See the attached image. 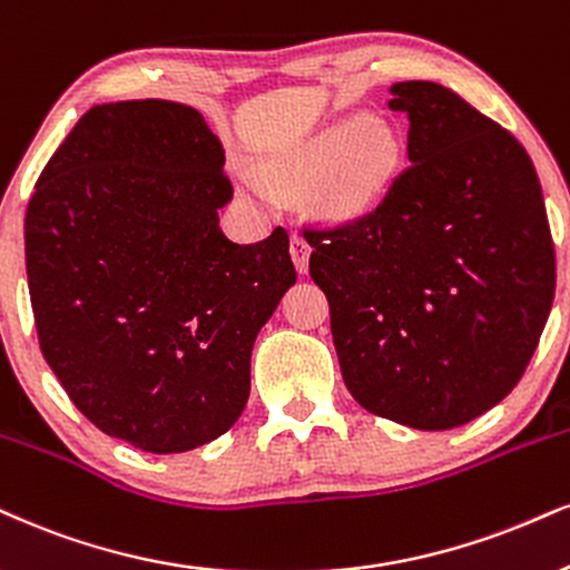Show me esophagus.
Listing matches in <instances>:
<instances>
[{"mask_svg": "<svg viewBox=\"0 0 570 570\" xmlns=\"http://www.w3.org/2000/svg\"><path fill=\"white\" fill-rule=\"evenodd\" d=\"M308 253H312V245L306 243V237L293 235L291 237V256H293V264H296L298 274H306V269H308Z\"/></svg>", "mask_w": 570, "mask_h": 570, "instance_id": "obj_1", "label": "esophagus"}]
</instances>
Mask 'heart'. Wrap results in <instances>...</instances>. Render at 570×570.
I'll return each mask as SVG.
<instances>
[{
	"label": "heart",
	"instance_id": "b5f03b06",
	"mask_svg": "<svg viewBox=\"0 0 570 570\" xmlns=\"http://www.w3.org/2000/svg\"><path fill=\"white\" fill-rule=\"evenodd\" d=\"M402 160V142L370 116H348L308 139L291 158L269 168V181L283 195L314 187V208L327 219L370 214L385 198Z\"/></svg>",
	"mask_w": 570,
	"mask_h": 570
}]
</instances>
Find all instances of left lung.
I'll use <instances>...</instances> for the list:
<instances>
[{"instance_id":"1","label":"left lung","mask_w":570,"mask_h":570,"mask_svg":"<svg viewBox=\"0 0 570 570\" xmlns=\"http://www.w3.org/2000/svg\"><path fill=\"white\" fill-rule=\"evenodd\" d=\"M410 168L360 222L314 232L343 381L364 410L449 431L529 367L554 296V248L523 145L452 89L399 81Z\"/></svg>"}]
</instances>
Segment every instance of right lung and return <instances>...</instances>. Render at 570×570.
<instances>
[{
  "mask_svg": "<svg viewBox=\"0 0 570 570\" xmlns=\"http://www.w3.org/2000/svg\"><path fill=\"white\" fill-rule=\"evenodd\" d=\"M224 147L168 100L89 108L26 210L39 346L102 433L153 454L219 439L250 393V351L296 283L287 232L232 243Z\"/></svg>",
  "mask_w": 570,
  "mask_h": 570,
  "instance_id": "right-lung-1",
  "label": "right lung"
}]
</instances>
